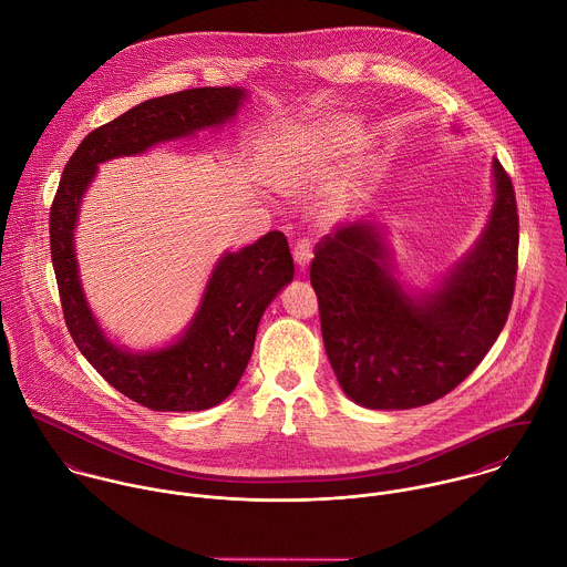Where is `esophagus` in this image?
<instances>
[{"label":"esophagus","mask_w":567,"mask_h":567,"mask_svg":"<svg viewBox=\"0 0 567 567\" xmlns=\"http://www.w3.org/2000/svg\"><path fill=\"white\" fill-rule=\"evenodd\" d=\"M293 260L300 267V271H305L309 267V262L313 260V243L309 238L298 240V245L293 247Z\"/></svg>","instance_id":"obj_1"}]
</instances>
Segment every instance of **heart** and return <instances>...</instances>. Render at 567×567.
<instances>
[{"instance_id":"b5f03b06","label":"heart","mask_w":567,"mask_h":567,"mask_svg":"<svg viewBox=\"0 0 567 567\" xmlns=\"http://www.w3.org/2000/svg\"><path fill=\"white\" fill-rule=\"evenodd\" d=\"M341 128L343 124H320L278 137L267 164L271 184L285 193H302L311 184L316 166L340 146Z\"/></svg>"}]
</instances>
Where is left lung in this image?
Wrapping results in <instances>:
<instances>
[{"label": "left lung", "instance_id": "1", "mask_svg": "<svg viewBox=\"0 0 567 567\" xmlns=\"http://www.w3.org/2000/svg\"><path fill=\"white\" fill-rule=\"evenodd\" d=\"M491 168L486 224L430 287L399 278L390 231L374 215L316 247L311 285L324 348L343 394L357 405L412 410L434 403L499 338L513 302L519 219L511 177L495 157Z\"/></svg>", "mask_w": 567, "mask_h": 567}]
</instances>
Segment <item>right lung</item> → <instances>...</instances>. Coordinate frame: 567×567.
Wrapping results in <instances>:
<instances>
[{"label": "right lung", "mask_w": 567, "mask_h": 567, "mask_svg": "<svg viewBox=\"0 0 567 567\" xmlns=\"http://www.w3.org/2000/svg\"><path fill=\"white\" fill-rule=\"evenodd\" d=\"M247 99L243 87H199L144 101L117 115L79 144L50 210L52 265L72 340L117 392L155 412H202L234 392L265 309L293 280L287 238L269 231L224 251L182 333L148 350H131L110 338L85 296L74 240L81 204L101 164L221 128Z\"/></svg>", "instance_id": "add662e5"}]
</instances>
